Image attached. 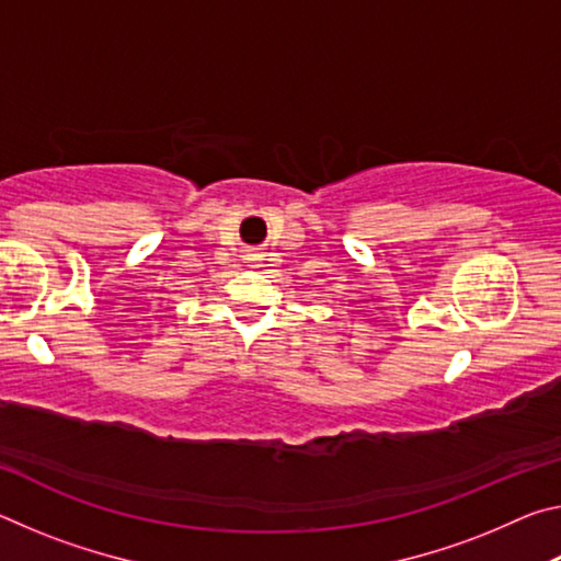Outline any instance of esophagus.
I'll use <instances>...</instances> for the list:
<instances>
[{"instance_id":"34e87169","label":"esophagus","mask_w":561,"mask_h":561,"mask_svg":"<svg viewBox=\"0 0 561 561\" xmlns=\"http://www.w3.org/2000/svg\"><path fill=\"white\" fill-rule=\"evenodd\" d=\"M244 262L250 264V267H262L264 257H262V254H257V252H247V254H244Z\"/></svg>"}]
</instances>
